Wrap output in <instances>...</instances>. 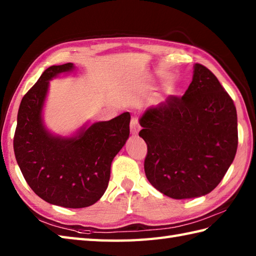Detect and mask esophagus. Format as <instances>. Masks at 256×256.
I'll list each match as a JSON object with an SVG mask.
<instances>
[{"label": "esophagus", "instance_id": "34e87169", "mask_svg": "<svg viewBox=\"0 0 256 256\" xmlns=\"http://www.w3.org/2000/svg\"><path fill=\"white\" fill-rule=\"evenodd\" d=\"M130 130H131V133L133 135H136L140 132V126L138 120L136 118H132L131 123H130Z\"/></svg>", "mask_w": 256, "mask_h": 256}]
</instances>
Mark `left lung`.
<instances>
[{
  "instance_id": "1",
  "label": "left lung",
  "mask_w": 256,
  "mask_h": 256,
  "mask_svg": "<svg viewBox=\"0 0 256 256\" xmlns=\"http://www.w3.org/2000/svg\"><path fill=\"white\" fill-rule=\"evenodd\" d=\"M140 124V136L148 144L146 177L170 198L209 194L236 157V106L216 76L200 64H194L184 94L148 108Z\"/></svg>"
}]
</instances>
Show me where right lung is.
Listing matches in <instances>:
<instances>
[{
	"instance_id": "add662e5",
	"label": "right lung",
	"mask_w": 256,
	"mask_h": 256,
	"mask_svg": "<svg viewBox=\"0 0 256 256\" xmlns=\"http://www.w3.org/2000/svg\"><path fill=\"white\" fill-rule=\"evenodd\" d=\"M74 64L47 68L20 101L14 134V153L26 182L38 197L64 208L96 204L108 188L111 164L130 135L131 116L84 126L72 138L48 132L42 106L50 80L72 72Z\"/></svg>"
}]
</instances>
